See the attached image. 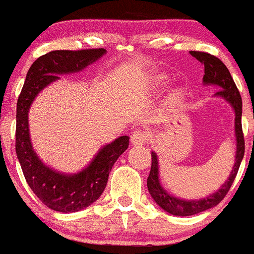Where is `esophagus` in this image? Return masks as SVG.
<instances>
[{
	"label": "esophagus",
	"mask_w": 254,
	"mask_h": 254,
	"mask_svg": "<svg viewBox=\"0 0 254 254\" xmlns=\"http://www.w3.org/2000/svg\"><path fill=\"white\" fill-rule=\"evenodd\" d=\"M130 141H131L132 145H143V144H145L148 141V134L144 130H134L131 136H130Z\"/></svg>",
	"instance_id": "esophagus-1"
}]
</instances>
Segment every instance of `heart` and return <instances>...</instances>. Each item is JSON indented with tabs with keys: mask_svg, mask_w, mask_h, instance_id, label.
<instances>
[{
	"mask_svg": "<svg viewBox=\"0 0 254 254\" xmlns=\"http://www.w3.org/2000/svg\"><path fill=\"white\" fill-rule=\"evenodd\" d=\"M160 80H163V77H160Z\"/></svg>",
	"mask_w": 254,
	"mask_h": 254,
	"instance_id": "heart-1",
	"label": "heart"
}]
</instances>
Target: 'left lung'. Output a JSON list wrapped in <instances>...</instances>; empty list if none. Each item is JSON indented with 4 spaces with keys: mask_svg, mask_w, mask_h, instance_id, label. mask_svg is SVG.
Masks as SVG:
<instances>
[{
    "mask_svg": "<svg viewBox=\"0 0 254 254\" xmlns=\"http://www.w3.org/2000/svg\"><path fill=\"white\" fill-rule=\"evenodd\" d=\"M190 54L191 56H194L196 60H199L204 65L203 81L205 84L218 85L220 89L217 91V95L229 101L234 108V111H236L237 155L234 168L229 175V179L224 186H222V188L217 193L207 196L205 199H200V200H182V199L169 195L160 187L159 177H158V159H156L155 153H151V168L148 181H146L149 193L165 212L174 215H182V217L198 214V213L204 212V210L219 204L231 189L232 184L237 177V173H238L239 165L243 159V155H245V135H243V130H242V98L236 82L233 81L231 72L223 64V61L219 60L217 56L202 51H190Z\"/></svg>",
    "mask_w": 254,
    "mask_h": 254,
    "instance_id": "1",
    "label": "left lung"
}]
</instances>
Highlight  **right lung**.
<instances>
[{
    "label": "right lung",
    "mask_w": 254,
    "mask_h": 254,
    "mask_svg": "<svg viewBox=\"0 0 254 254\" xmlns=\"http://www.w3.org/2000/svg\"><path fill=\"white\" fill-rule=\"evenodd\" d=\"M105 54L104 49L56 50L40 56L26 75L16 108V154L25 179L35 195L56 212L72 213L89 207L105 189L114 163L129 145V136H120L104 146L91 164L75 175H64L45 167L31 146L27 113L36 95L59 73L80 71Z\"/></svg>",
    "instance_id": "obj_1"
}]
</instances>
